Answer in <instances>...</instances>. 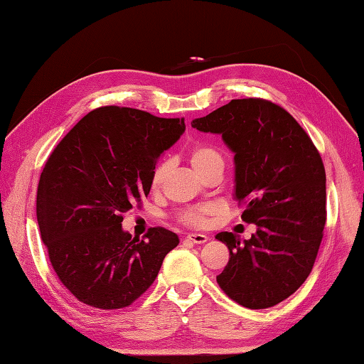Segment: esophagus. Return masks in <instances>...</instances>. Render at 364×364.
<instances>
[{
  "label": "esophagus",
  "instance_id": "obj_1",
  "mask_svg": "<svg viewBox=\"0 0 364 364\" xmlns=\"http://www.w3.org/2000/svg\"><path fill=\"white\" fill-rule=\"evenodd\" d=\"M187 240L196 243V245H201V243H205L207 240H209V237H207L205 234H188Z\"/></svg>",
  "mask_w": 364,
  "mask_h": 364
}]
</instances>
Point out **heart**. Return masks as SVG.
Returning a JSON list of instances; mask_svg holds the SVG:
<instances>
[{"instance_id": "1", "label": "heart", "mask_w": 364, "mask_h": 364, "mask_svg": "<svg viewBox=\"0 0 364 364\" xmlns=\"http://www.w3.org/2000/svg\"><path fill=\"white\" fill-rule=\"evenodd\" d=\"M188 157L191 161V166L195 168V171L199 176L213 166H223L225 163L221 151L217 146L209 144V143H201V144L193 146L188 152ZM168 169H169L168 161H160L155 165L151 176L152 190H159L161 187V183L168 174ZM209 213H210L209 207H193V209H187L181 213V220L190 226H203L205 225L207 215Z\"/></svg>"}]
</instances>
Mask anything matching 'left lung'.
<instances>
[{
  "label": "left lung",
  "mask_w": 364,
  "mask_h": 364,
  "mask_svg": "<svg viewBox=\"0 0 364 364\" xmlns=\"http://www.w3.org/2000/svg\"><path fill=\"white\" fill-rule=\"evenodd\" d=\"M191 127L221 135L234 152V198L256 232L229 250L220 287L250 309L275 306L309 277L327 220L325 168L313 141L286 109L262 99H235Z\"/></svg>",
  "instance_id": "1"
}]
</instances>
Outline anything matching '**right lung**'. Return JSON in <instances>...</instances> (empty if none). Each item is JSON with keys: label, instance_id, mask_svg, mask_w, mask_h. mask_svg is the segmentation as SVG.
Listing matches in <instances>:
<instances>
[{"label": "right lung", "instance_id": "right-lung-1", "mask_svg": "<svg viewBox=\"0 0 364 364\" xmlns=\"http://www.w3.org/2000/svg\"><path fill=\"white\" fill-rule=\"evenodd\" d=\"M183 119L102 107L87 113L47 160L37 188V223L58 278L85 305H132L157 278L177 234L124 231L122 213L147 196L160 155Z\"/></svg>", "mask_w": 364, "mask_h": 364}]
</instances>
